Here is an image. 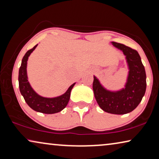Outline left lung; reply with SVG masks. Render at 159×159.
Returning a JSON list of instances; mask_svg holds the SVG:
<instances>
[{"label": "left lung", "mask_w": 159, "mask_h": 159, "mask_svg": "<svg viewBox=\"0 0 159 159\" xmlns=\"http://www.w3.org/2000/svg\"><path fill=\"white\" fill-rule=\"evenodd\" d=\"M111 43L125 56L129 72L124 88L117 91L108 90L93 75V90L101 109L112 114L123 115L131 112L141 103L146 92V75L141 57L136 50L116 42Z\"/></svg>", "instance_id": "1"}]
</instances>
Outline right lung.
Instances as JSON below:
<instances>
[{
  "label": "right lung",
  "instance_id": "1",
  "mask_svg": "<svg viewBox=\"0 0 159 159\" xmlns=\"http://www.w3.org/2000/svg\"><path fill=\"white\" fill-rule=\"evenodd\" d=\"M37 46L38 44L35 45L32 49L28 51L22 59L18 73L19 89L25 102L33 110L37 112L46 113V114H53V113L60 112L66 107L69 101L70 92L75 83L73 84L68 88L67 91L61 96L48 98V97H43L38 94L30 86L27 75V62L28 57L35 49Z\"/></svg>",
  "mask_w": 159,
  "mask_h": 159
}]
</instances>
